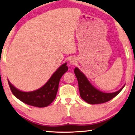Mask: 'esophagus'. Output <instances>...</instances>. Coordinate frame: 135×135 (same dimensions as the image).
<instances>
[{"mask_svg":"<svg viewBox=\"0 0 135 135\" xmlns=\"http://www.w3.org/2000/svg\"><path fill=\"white\" fill-rule=\"evenodd\" d=\"M76 62H77V61L74 58H72L71 60H70L69 61L70 64H72V65H74V64H75Z\"/></svg>","mask_w":135,"mask_h":135,"instance_id":"1","label":"esophagus"}]
</instances>
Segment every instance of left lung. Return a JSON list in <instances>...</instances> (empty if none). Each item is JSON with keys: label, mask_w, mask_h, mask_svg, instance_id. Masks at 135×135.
Segmentation results:
<instances>
[{"label": "left lung", "mask_w": 135, "mask_h": 135, "mask_svg": "<svg viewBox=\"0 0 135 135\" xmlns=\"http://www.w3.org/2000/svg\"><path fill=\"white\" fill-rule=\"evenodd\" d=\"M74 73L78 81L80 97L90 104H101L108 102L116 97L125 86L123 85L119 90L113 93H104L99 91L92 85L84 74L77 68H75Z\"/></svg>", "instance_id": "left-lung-1"}]
</instances>
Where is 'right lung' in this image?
Instances as JSON below:
<instances>
[{
    "label": "right lung",
    "instance_id": "right-lung-1",
    "mask_svg": "<svg viewBox=\"0 0 135 135\" xmlns=\"http://www.w3.org/2000/svg\"><path fill=\"white\" fill-rule=\"evenodd\" d=\"M67 63L62 64L53 74L47 82L41 88L32 91L25 92L18 90L8 80L12 93L25 104L38 108H44L50 104L55 99L61 77L68 70Z\"/></svg>",
    "mask_w": 135,
    "mask_h": 135
}]
</instances>
